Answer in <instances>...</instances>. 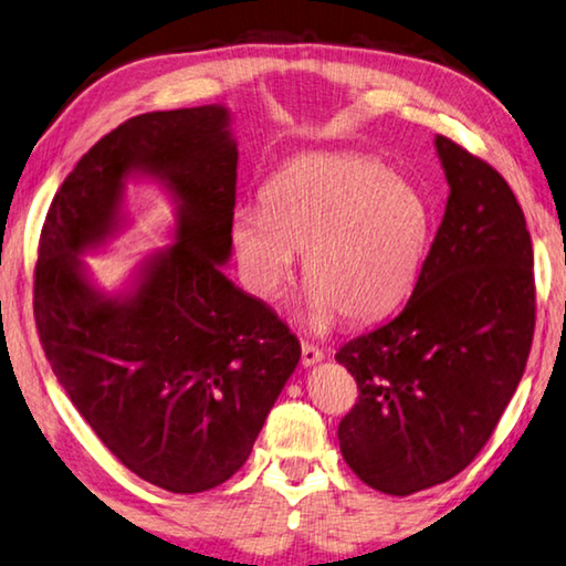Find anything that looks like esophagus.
<instances>
[{
	"label": "esophagus",
	"mask_w": 566,
	"mask_h": 566,
	"mask_svg": "<svg viewBox=\"0 0 566 566\" xmlns=\"http://www.w3.org/2000/svg\"><path fill=\"white\" fill-rule=\"evenodd\" d=\"M324 359V352L318 349V346H313L308 342H301V364L303 367H313V364H318Z\"/></svg>",
	"instance_id": "esophagus-1"
}]
</instances>
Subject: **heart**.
<instances>
[{
    "label": "heart",
    "instance_id": "obj_1",
    "mask_svg": "<svg viewBox=\"0 0 566 566\" xmlns=\"http://www.w3.org/2000/svg\"><path fill=\"white\" fill-rule=\"evenodd\" d=\"M432 232L428 197L371 156H298L265 181L258 207L230 222L234 255L250 289L275 298L295 255L311 289L308 321L326 326L342 311L369 321L412 293Z\"/></svg>",
    "mask_w": 566,
    "mask_h": 566
}]
</instances>
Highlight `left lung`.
I'll list each match as a JSON object with an SVG mask.
<instances>
[{"instance_id":"8db88e82","label":"left lung","mask_w":566,"mask_h":566,"mask_svg":"<svg viewBox=\"0 0 566 566\" xmlns=\"http://www.w3.org/2000/svg\"><path fill=\"white\" fill-rule=\"evenodd\" d=\"M450 195L395 318L336 352L359 399L338 422L352 471L389 495L458 475L481 453L532 352L534 250L506 179L434 136Z\"/></svg>"}]
</instances>
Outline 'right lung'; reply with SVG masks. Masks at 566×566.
<instances>
[{
    "label": "right lung",
    "instance_id": "obj_1",
    "mask_svg": "<svg viewBox=\"0 0 566 566\" xmlns=\"http://www.w3.org/2000/svg\"><path fill=\"white\" fill-rule=\"evenodd\" d=\"M161 180L178 202L175 245L103 294L83 252L123 221L125 181ZM238 185L224 106L154 111L113 128L52 199L34 265V324L75 410L128 471L202 493L240 471L301 344L222 265Z\"/></svg>",
    "mask_w": 566,
    "mask_h": 566
}]
</instances>
